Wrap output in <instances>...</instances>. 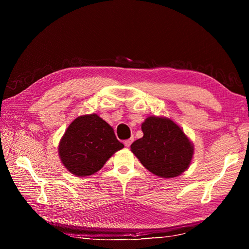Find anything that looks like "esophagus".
I'll use <instances>...</instances> for the list:
<instances>
[{
    "instance_id": "esophagus-1",
    "label": "esophagus",
    "mask_w": 249,
    "mask_h": 249,
    "mask_svg": "<svg viewBox=\"0 0 249 249\" xmlns=\"http://www.w3.org/2000/svg\"><path fill=\"white\" fill-rule=\"evenodd\" d=\"M134 141V139L133 138H130V139H127V140H124V146L125 147H130V145L132 144V142Z\"/></svg>"
}]
</instances>
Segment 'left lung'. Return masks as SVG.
<instances>
[{"label":"left lung","mask_w":249,"mask_h":249,"mask_svg":"<svg viewBox=\"0 0 249 249\" xmlns=\"http://www.w3.org/2000/svg\"><path fill=\"white\" fill-rule=\"evenodd\" d=\"M141 129L143 137L132 143L131 150L148 171L169 178L188 169L194 153L193 144L175 122L149 116Z\"/></svg>","instance_id":"left-lung-1"}]
</instances>
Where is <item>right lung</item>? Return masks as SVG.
<instances>
[{
	"instance_id": "1",
	"label": "right lung",
	"mask_w": 249,
	"mask_h": 249,
	"mask_svg": "<svg viewBox=\"0 0 249 249\" xmlns=\"http://www.w3.org/2000/svg\"><path fill=\"white\" fill-rule=\"evenodd\" d=\"M124 144L112 126L97 114L77 117L69 125L58 146L61 162L72 175L91 176Z\"/></svg>"
}]
</instances>
